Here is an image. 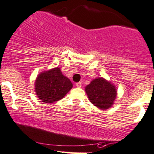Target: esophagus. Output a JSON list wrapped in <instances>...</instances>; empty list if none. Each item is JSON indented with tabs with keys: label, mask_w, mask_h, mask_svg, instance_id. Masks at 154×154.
I'll use <instances>...</instances> for the list:
<instances>
[{
	"label": "esophagus",
	"mask_w": 154,
	"mask_h": 154,
	"mask_svg": "<svg viewBox=\"0 0 154 154\" xmlns=\"http://www.w3.org/2000/svg\"><path fill=\"white\" fill-rule=\"evenodd\" d=\"M75 86H76L77 88H81V87H82V82H78V83L75 84Z\"/></svg>",
	"instance_id": "34e87169"
}]
</instances>
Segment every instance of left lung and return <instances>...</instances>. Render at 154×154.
I'll list each match as a JSON object with an SVG mask.
<instances>
[{
  "instance_id": "1",
  "label": "left lung",
  "mask_w": 154,
  "mask_h": 154,
  "mask_svg": "<svg viewBox=\"0 0 154 154\" xmlns=\"http://www.w3.org/2000/svg\"><path fill=\"white\" fill-rule=\"evenodd\" d=\"M85 92L90 102L100 110L110 108L117 97L115 85L102 77L93 79L85 87Z\"/></svg>"
}]
</instances>
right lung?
I'll use <instances>...</instances> for the list:
<instances>
[{
	"instance_id": "1",
	"label": "right lung",
	"mask_w": 154,
	"mask_h": 154,
	"mask_svg": "<svg viewBox=\"0 0 154 154\" xmlns=\"http://www.w3.org/2000/svg\"><path fill=\"white\" fill-rule=\"evenodd\" d=\"M72 88V82L58 66L39 73L35 82V92L44 103L61 100Z\"/></svg>"
}]
</instances>
